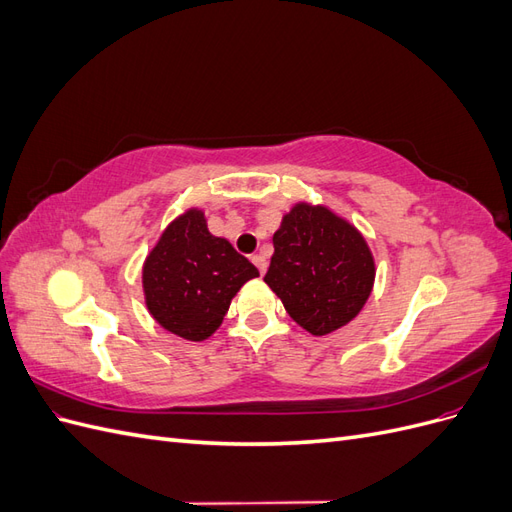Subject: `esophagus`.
<instances>
[{
    "mask_svg": "<svg viewBox=\"0 0 512 512\" xmlns=\"http://www.w3.org/2000/svg\"><path fill=\"white\" fill-rule=\"evenodd\" d=\"M252 262L256 265V269L260 271V275H265V271H267V258L260 256V254H254Z\"/></svg>",
    "mask_w": 512,
    "mask_h": 512,
    "instance_id": "1",
    "label": "esophagus"
}]
</instances>
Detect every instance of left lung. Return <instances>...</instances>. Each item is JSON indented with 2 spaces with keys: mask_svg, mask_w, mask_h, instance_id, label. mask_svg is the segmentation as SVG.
I'll return each mask as SVG.
<instances>
[{
  "mask_svg": "<svg viewBox=\"0 0 512 512\" xmlns=\"http://www.w3.org/2000/svg\"><path fill=\"white\" fill-rule=\"evenodd\" d=\"M265 284L288 316L316 337L359 316L376 280V260L361 230L324 205L299 200L273 235Z\"/></svg>",
  "mask_w": 512,
  "mask_h": 512,
  "instance_id": "left-lung-1",
  "label": "left lung"
}]
</instances>
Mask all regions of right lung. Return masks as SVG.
<instances>
[{
  "instance_id": "obj_1",
  "label": "right lung",
  "mask_w": 512,
  "mask_h": 512,
  "mask_svg": "<svg viewBox=\"0 0 512 512\" xmlns=\"http://www.w3.org/2000/svg\"><path fill=\"white\" fill-rule=\"evenodd\" d=\"M254 277L252 262L228 239L211 235L203 209L190 207L162 230L143 262L145 307L164 331L205 342Z\"/></svg>"
}]
</instances>
